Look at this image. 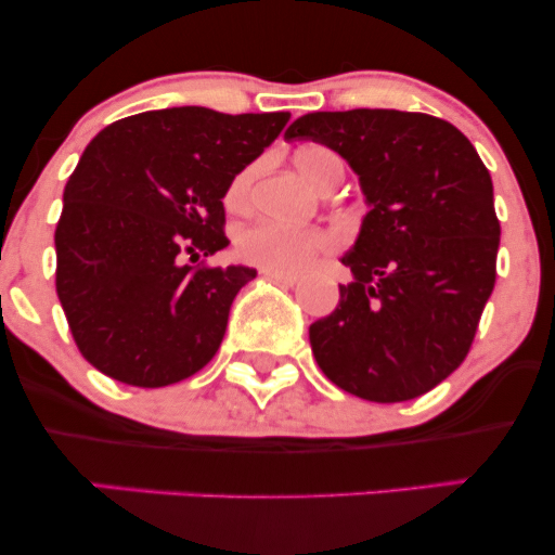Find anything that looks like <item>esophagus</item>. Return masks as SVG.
<instances>
[{
  "label": "esophagus",
  "instance_id": "1",
  "mask_svg": "<svg viewBox=\"0 0 555 555\" xmlns=\"http://www.w3.org/2000/svg\"><path fill=\"white\" fill-rule=\"evenodd\" d=\"M263 273H266V276L276 279V282L284 284V286H297L299 284V279L292 276V273H279V271H263Z\"/></svg>",
  "mask_w": 555,
  "mask_h": 555
}]
</instances>
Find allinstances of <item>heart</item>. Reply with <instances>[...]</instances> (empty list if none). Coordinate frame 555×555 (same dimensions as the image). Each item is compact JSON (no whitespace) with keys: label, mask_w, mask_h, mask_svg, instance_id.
Here are the masks:
<instances>
[{"label":"heart","mask_w":555,"mask_h":555,"mask_svg":"<svg viewBox=\"0 0 555 555\" xmlns=\"http://www.w3.org/2000/svg\"><path fill=\"white\" fill-rule=\"evenodd\" d=\"M299 175L318 190H334L344 180V162L339 154L323 145H305L295 154ZM258 167L247 164L232 177L227 190V206L234 211L250 206ZM334 247L328 232L315 227H292L282 221H256L237 234V253L247 263L263 271L299 273L313 263L315 256Z\"/></svg>","instance_id":"1"}]
</instances>
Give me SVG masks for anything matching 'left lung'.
<instances>
[{
	"instance_id": "left-lung-1",
	"label": "left lung",
	"mask_w": 555,
	"mask_h": 555,
	"mask_svg": "<svg viewBox=\"0 0 555 555\" xmlns=\"http://www.w3.org/2000/svg\"><path fill=\"white\" fill-rule=\"evenodd\" d=\"M284 138L347 158L371 203L341 258L354 282L310 326L318 367L380 404L430 391L467 358L495 284L501 224L486 164L454 125L420 112H313Z\"/></svg>"
}]
</instances>
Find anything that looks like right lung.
Masks as SVG:
<instances>
[{"instance_id":"add662e5","label":"right lung","mask_w":555,"mask_h":555,"mask_svg":"<svg viewBox=\"0 0 555 555\" xmlns=\"http://www.w3.org/2000/svg\"><path fill=\"white\" fill-rule=\"evenodd\" d=\"M289 112L206 106L117 119L82 151L56 221V295L80 354L122 384L162 388L219 352L229 308L256 271L211 266L229 245V182Z\"/></svg>"}]
</instances>
